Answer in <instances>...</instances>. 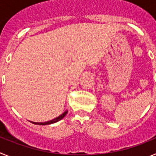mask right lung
I'll return each mask as SVG.
<instances>
[{"label":"right lung","instance_id":"obj_1","mask_svg":"<svg viewBox=\"0 0 156 156\" xmlns=\"http://www.w3.org/2000/svg\"><path fill=\"white\" fill-rule=\"evenodd\" d=\"M67 112H68V110H66V111H65L64 112H63V113L62 114V115H59V116L56 117L55 119H51V120H50V121H48V122H32V121H30V122H31L32 123H34V124H36V125H49V124H52V123L57 122H58V121L61 120V119H62L63 118H64V117L66 115Z\"/></svg>","mask_w":156,"mask_h":156}]
</instances>
